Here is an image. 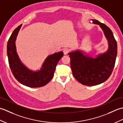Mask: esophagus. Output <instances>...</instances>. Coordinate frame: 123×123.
I'll use <instances>...</instances> for the list:
<instances>
[{
  "label": "esophagus",
  "mask_w": 123,
  "mask_h": 123,
  "mask_svg": "<svg viewBox=\"0 0 123 123\" xmlns=\"http://www.w3.org/2000/svg\"><path fill=\"white\" fill-rule=\"evenodd\" d=\"M70 52V49H63V53L65 55L67 54Z\"/></svg>",
  "instance_id": "esophagus-1"
}]
</instances>
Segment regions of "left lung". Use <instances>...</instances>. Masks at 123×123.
I'll list each match as a JSON object with an SVG mask.
<instances>
[{
    "label": "left lung",
    "mask_w": 123,
    "mask_h": 123,
    "mask_svg": "<svg viewBox=\"0 0 123 123\" xmlns=\"http://www.w3.org/2000/svg\"><path fill=\"white\" fill-rule=\"evenodd\" d=\"M91 20L103 30L108 42L107 51L95 58L84 55L80 50L68 53L73 75L81 84L89 86L99 85L108 79L113 72L117 53L116 41L110 28L97 20Z\"/></svg>",
    "instance_id": "1"
}]
</instances>
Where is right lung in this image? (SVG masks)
Listing matches in <instances>:
<instances>
[{
	"mask_svg": "<svg viewBox=\"0 0 123 123\" xmlns=\"http://www.w3.org/2000/svg\"><path fill=\"white\" fill-rule=\"evenodd\" d=\"M22 24L15 28L7 42V52L10 68L15 79L21 84L31 88H38L46 85L54 76L56 65L63 56L62 51L49 55L41 69L33 71L20 61L16 51L15 41Z\"/></svg>",
	"mask_w": 123,
	"mask_h": 123,
	"instance_id": "1",
	"label": "right lung"
}]
</instances>
